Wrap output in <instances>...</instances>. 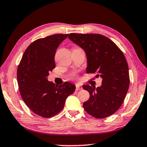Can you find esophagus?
I'll return each mask as SVG.
<instances>
[{"label": "esophagus", "instance_id": "1", "mask_svg": "<svg viewBox=\"0 0 147 147\" xmlns=\"http://www.w3.org/2000/svg\"><path fill=\"white\" fill-rule=\"evenodd\" d=\"M82 90V87L80 85H76V90L78 91V90Z\"/></svg>", "mask_w": 147, "mask_h": 147}]
</instances>
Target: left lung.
<instances>
[{"label": "left lung", "instance_id": "left-lung-1", "mask_svg": "<svg viewBox=\"0 0 147 147\" xmlns=\"http://www.w3.org/2000/svg\"><path fill=\"white\" fill-rule=\"evenodd\" d=\"M68 38L83 49L87 59V73L103 78L100 87L84 85L90 98L84 110L97 118L111 116L122 105L129 86L127 61L117 46L99 34H69Z\"/></svg>", "mask_w": 147, "mask_h": 147}]
</instances>
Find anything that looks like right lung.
<instances>
[{
  "instance_id": "obj_1",
  "label": "right lung",
  "mask_w": 147,
  "mask_h": 147,
  "mask_svg": "<svg viewBox=\"0 0 147 147\" xmlns=\"http://www.w3.org/2000/svg\"><path fill=\"white\" fill-rule=\"evenodd\" d=\"M68 34H53L34 41L25 51L18 66L21 96L27 106L42 117L50 118L59 113L66 99L76 89L73 84L65 82L57 86L47 78L55 67L57 48Z\"/></svg>"
}]
</instances>
